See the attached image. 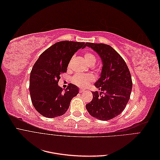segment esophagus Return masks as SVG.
<instances>
[{
	"instance_id": "34e87169",
	"label": "esophagus",
	"mask_w": 160,
	"mask_h": 160,
	"mask_svg": "<svg viewBox=\"0 0 160 160\" xmlns=\"http://www.w3.org/2000/svg\"><path fill=\"white\" fill-rule=\"evenodd\" d=\"M85 91L84 89H79V93H84Z\"/></svg>"
}]
</instances>
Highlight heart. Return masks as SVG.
<instances>
[{"instance_id": "b5f03b06", "label": "heart", "mask_w": 160, "mask_h": 160, "mask_svg": "<svg viewBox=\"0 0 160 160\" xmlns=\"http://www.w3.org/2000/svg\"><path fill=\"white\" fill-rule=\"evenodd\" d=\"M84 58L87 63L89 65H94L96 61L95 57L91 52H85ZM71 61L72 60L69 62V67L71 64ZM71 80L75 85L80 87V88H85L94 80V77L90 74H76L72 77Z\"/></svg>"}]
</instances>
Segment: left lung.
<instances>
[{
  "mask_svg": "<svg viewBox=\"0 0 160 160\" xmlns=\"http://www.w3.org/2000/svg\"><path fill=\"white\" fill-rule=\"evenodd\" d=\"M98 53L103 62L101 77L95 86L93 99L86 109L93 117L108 121L119 115L126 107L132 89V80L128 67L119 53L108 45L86 42Z\"/></svg>",
  "mask_w": 160,
  "mask_h": 160,
  "instance_id": "1",
  "label": "left lung"
}]
</instances>
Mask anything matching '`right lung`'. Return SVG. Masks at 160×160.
Returning a JSON list of instances; mask_svg holds the SVG:
<instances>
[{
	"label": "right lung",
	"instance_id": "obj_1",
	"mask_svg": "<svg viewBox=\"0 0 160 160\" xmlns=\"http://www.w3.org/2000/svg\"><path fill=\"white\" fill-rule=\"evenodd\" d=\"M85 47V42H56L43 52L33 65L29 83L31 101L44 117L53 118L63 115L72 98L79 93L76 85L69 83L63 91L58 83L61 74L67 72L72 55Z\"/></svg>",
	"mask_w": 160,
	"mask_h": 160
}]
</instances>
